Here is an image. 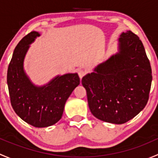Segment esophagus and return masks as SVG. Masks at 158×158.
Wrapping results in <instances>:
<instances>
[{
	"mask_svg": "<svg viewBox=\"0 0 158 158\" xmlns=\"http://www.w3.org/2000/svg\"><path fill=\"white\" fill-rule=\"evenodd\" d=\"M78 74H79V78H80V79H82V78L85 75V72L82 69H79L78 70Z\"/></svg>",
	"mask_w": 158,
	"mask_h": 158,
	"instance_id": "obj_1",
	"label": "esophagus"
}]
</instances>
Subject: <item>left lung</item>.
<instances>
[{
	"instance_id": "8db88e82",
	"label": "left lung",
	"mask_w": 158,
	"mask_h": 158,
	"mask_svg": "<svg viewBox=\"0 0 158 158\" xmlns=\"http://www.w3.org/2000/svg\"><path fill=\"white\" fill-rule=\"evenodd\" d=\"M118 52L85 75L89 109L99 120L124 124L147 105L152 75L149 60L139 37L128 30L120 35Z\"/></svg>"
}]
</instances>
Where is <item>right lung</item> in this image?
Wrapping results in <instances>:
<instances>
[{
  "label": "right lung",
  "mask_w": 158,
  "mask_h": 158,
  "mask_svg": "<svg viewBox=\"0 0 158 158\" xmlns=\"http://www.w3.org/2000/svg\"><path fill=\"white\" fill-rule=\"evenodd\" d=\"M40 36L32 31L15 47L7 69L10 102L16 114L36 128L51 126L60 120L66 100L80 83L77 73L56 76L44 85H34L23 68L30 45Z\"/></svg>",
  "instance_id": "right-lung-1"
}]
</instances>
